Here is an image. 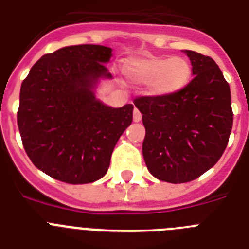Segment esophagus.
Returning a JSON list of instances; mask_svg holds the SVG:
<instances>
[{"label": "esophagus", "mask_w": 249, "mask_h": 249, "mask_svg": "<svg viewBox=\"0 0 249 249\" xmlns=\"http://www.w3.org/2000/svg\"><path fill=\"white\" fill-rule=\"evenodd\" d=\"M133 119H134V122L135 123H139L141 120V113L140 111L138 110V109H134V113H133Z\"/></svg>", "instance_id": "obj_1"}]
</instances>
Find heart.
<instances>
[{"instance_id":"heart-1","label":"heart","mask_w":249,"mask_h":249,"mask_svg":"<svg viewBox=\"0 0 249 249\" xmlns=\"http://www.w3.org/2000/svg\"><path fill=\"white\" fill-rule=\"evenodd\" d=\"M124 74L135 84H146L145 94L151 98H169L180 93L192 77V67L182 57L145 55L126 62Z\"/></svg>"}]
</instances>
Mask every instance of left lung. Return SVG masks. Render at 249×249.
<instances>
[{
  "instance_id": "1",
  "label": "left lung",
  "mask_w": 249,
  "mask_h": 249,
  "mask_svg": "<svg viewBox=\"0 0 249 249\" xmlns=\"http://www.w3.org/2000/svg\"><path fill=\"white\" fill-rule=\"evenodd\" d=\"M194 79L169 98L142 97L134 104L146 134L142 155L152 176L165 182L195 180L214 166L233 124L231 90L212 58L183 51Z\"/></svg>"
}]
</instances>
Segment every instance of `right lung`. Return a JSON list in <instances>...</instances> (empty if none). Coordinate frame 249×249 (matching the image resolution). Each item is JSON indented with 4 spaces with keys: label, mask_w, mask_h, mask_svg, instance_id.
<instances>
[{
    "label": "right lung",
    "mask_w": 249,
    "mask_h": 249,
    "mask_svg": "<svg viewBox=\"0 0 249 249\" xmlns=\"http://www.w3.org/2000/svg\"><path fill=\"white\" fill-rule=\"evenodd\" d=\"M113 49L68 46L44 54L22 82L17 124L27 155L55 180L79 185L107 174L113 150L133 122V104L113 108L95 95Z\"/></svg>",
    "instance_id": "1"
}]
</instances>
